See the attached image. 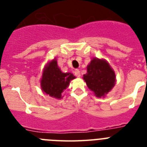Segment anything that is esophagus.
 Instances as JSON below:
<instances>
[{
  "mask_svg": "<svg viewBox=\"0 0 147 147\" xmlns=\"http://www.w3.org/2000/svg\"><path fill=\"white\" fill-rule=\"evenodd\" d=\"M74 74H75V75H76V76H77V77H80V76H81V74H80V71H79V70H75Z\"/></svg>",
  "mask_w": 147,
  "mask_h": 147,
  "instance_id": "1",
  "label": "esophagus"
}]
</instances>
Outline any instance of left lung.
I'll list each match as a JSON object with an SVG mask.
<instances>
[{
  "label": "left lung",
  "instance_id": "obj_1",
  "mask_svg": "<svg viewBox=\"0 0 147 147\" xmlns=\"http://www.w3.org/2000/svg\"><path fill=\"white\" fill-rule=\"evenodd\" d=\"M87 86L98 98H104L113 88L116 82L114 70L105 59L94 57L87 66L83 75Z\"/></svg>",
  "mask_w": 147,
  "mask_h": 147
}]
</instances>
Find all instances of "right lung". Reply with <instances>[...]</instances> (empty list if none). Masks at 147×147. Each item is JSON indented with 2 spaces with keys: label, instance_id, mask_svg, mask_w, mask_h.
Masks as SVG:
<instances>
[{
  "label": "right lung",
  "instance_id": "right-lung-1",
  "mask_svg": "<svg viewBox=\"0 0 147 147\" xmlns=\"http://www.w3.org/2000/svg\"><path fill=\"white\" fill-rule=\"evenodd\" d=\"M76 79L71 73H63L57 65L56 58L48 62L42 71L40 87L43 93L57 99L62 98V93L69 86L71 80Z\"/></svg>",
  "mask_w": 147,
  "mask_h": 147
}]
</instances>
